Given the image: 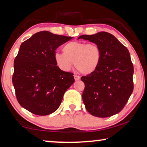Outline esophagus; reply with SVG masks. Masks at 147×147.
I'll list each match as a JSON object with an SVG mask.
<instances>
[{"instance_id": "obj_1", "label": "esophagus", "mask_w": 147, "mask_h": 147, "mask_svg": "<svg viewBox=\"0 0 147 147\" xmlns=\"http://www.w3.org/2000/svg\"><path fill=\"white\" fill-rule=\"evenodd\" d=\"M74 79H75L76 81H78L79 80H80V77L78 75H74Z\"/></svg>"}]
</instances>
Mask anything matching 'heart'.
<instances>
[{"label":"heart","mask_w":147,"mask_h":147,"mask_svg":"<svg viewBox=\"0 0 147 147\" xmlns=\"http://www.w3.org/2000/svg\"><path fill=\"white\" fill-rule=\"evenodd\" d=\"M62 50L63 54H54L55 62L62 71H69L74 63L79 71L89 75L96 71L101 63V49L95 43L72 41L65 44Z\"/></svg>","instance_id":"heart-1"}]
</instances>
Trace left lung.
Returning <instances> with one entry per match:
<instances>
[{"instance_id":"left-lung-1","label":"left lung","mask_w":147,"mask_h":147,"mask_svg":"<svg viewBox=\"0 0 147 147\" xmlns=\"http://www.w3.org/2000/svg\"><path fill=\"white\" fill-rule=\"evenodd\" d=\"M80 38L97 44L101 51L97 69L81 78L85 84L82 99L86 109L97 117L114 115L124 108L133 91L134 68L129 50L106 32Z\"/></svg>"}]
</instances>
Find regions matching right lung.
<instances>
[{
  "instance_id": "obj_1",
  "label": "right lung",
  "mask_w": 147,
  "mask_h": 147,
  "mask_svg": "<svg viewBox=\"0 0 147 147\" xmlns=\"http://www.w3.org/2000/svg\"><path fill=\"white\" fill-rule=\"evenodd\" d=\"M72 38L41 31L20 45L12 84L19 104L32 113L44 116L56 111L74 84V74L61 70L54 60L56 49Z\"/></svg>"
}]
</instances>
